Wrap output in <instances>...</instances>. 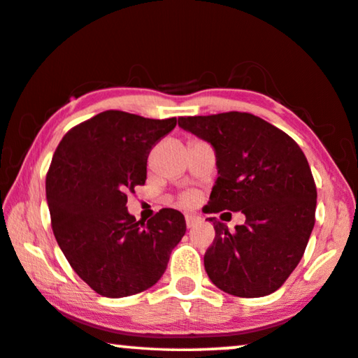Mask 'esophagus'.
Segmentation results:
<instances>
[{"label": "esophagus", "instance_id": "1", "mask_svg": "<svg viewBox=\"0 0 358 358\" xmlns=\"http://www.w3.org/2000/svg\"><path fill=\"white\" fill-rule=\"evenodd\" d=\"M185 220H186V226H188V228H192V226H196L201 221V218L194 213H188L185 217Z\"/></svg>", "mask_w": 358, "mask_h": 358}]
</instances>
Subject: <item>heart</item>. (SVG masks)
<instances>
[{"mask_svg":"<svg viewBox=\"0 0 358 358\" xmlns=\"http://www.w3.org/2000/svg\"><path fill=\"white\" fill-rule=\"evenodd\" d=\"M180 201L185 203V206H192V203L196 202V194L194 192H183V194L180 196Z\"/></svg>","mask_w":358,"mask_h":358,"instance_id":"b5f03b06","label":"heart"}]
</instances>
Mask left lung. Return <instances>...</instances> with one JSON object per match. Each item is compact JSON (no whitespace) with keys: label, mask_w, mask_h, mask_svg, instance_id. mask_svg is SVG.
<instances>
[{"label":"left lung","mask_w":358,"mask_h":358,"mask_svg":"<svg viewBox=\"0 0 358 358\" xmlns=\"http://www.w3.org/2000/svg\"><path fill=\"white\" fill-rule=\"evenodd\" d=\"M217 152L218 178L206 213L242 212L229 232L215 217L203 266L220 290L259 298L283 285L301 261L315 223L317 188L304 152L283 130L252 113L178 117Z\"/></svg>","instance_id":"8db88e82"}]
</instances>
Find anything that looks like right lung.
<instances>
[{"mask_svg":"<svg viewBox=\"0 0 358 358\" xmlns=\"http://www.w3.org/2000/svg\"><path fill=\"white\" fill-rule=\"evenodd\" d=\"M177 117L148 119L108 110L68 130L46 175L57 243L76 274L101 296L122 298L161 279L186 232L178 210L137 221L127 192L145 185L150 151Z\"/></svg>","mask_w":358,"mask_h":358,"instance_id":"right-lung-1","label":"right lung"}]
</instances>
